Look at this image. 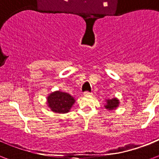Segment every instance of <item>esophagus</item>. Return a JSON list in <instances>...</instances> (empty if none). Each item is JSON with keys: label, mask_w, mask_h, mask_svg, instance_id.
<instances>
[{"label": "esophagus", "mask_w": 159, "mask_h": 159, "mask_svg": "<svg viewBox=\"0 0 159 159\" xmlns=\"http://www.w3.org/2000/svg\"><path fill=\"white\" fill-rule=\"evenodd\" d=\"M83 95H84V96H92V93L89 92H85L84 93H83Z\"/></svg>", "instance_id": "obj_1"}]
</instances>
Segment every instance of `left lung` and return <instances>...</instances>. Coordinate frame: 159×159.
Listing matches in <instances>:
<instances>
[{"label": "left lung", "instance_id": "obj_1", "mask_svg": "<svg viewBox=\"0 0 159 159\" xmlns=\"http://www.w3.org/2000/svg\"><path fill=\"white\" fill-rule=\"evenodd\" d=\"M119 104H120V101L116 97H114L112 99L106 100V105L104 106L106 110L112 111V110H116L119 106Z\"/></svg>", "mask_w": 159, "mask_h": 159}]
</instances>
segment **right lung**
Listing matches in <instances>:
<instances>
[{"mask_svg": "<svg viewBox=\"0 0 159 159\" xmlns=\"http://www.w3.org/2000/svg\"><path fill=\"white\" fill-rule=\"evenodd\" d=\"M74 97L67 92L55 91L47 97V105L53 112L65 114L69 112L75 103Z\"/></svg>", "mask_w": 159, "mask_h": 159, "instance_id": "obj_1", "label": "right lung"}]
</instances>
